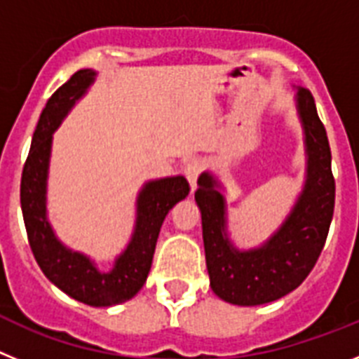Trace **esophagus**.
Returning a JSON list of instances; mask_svg holds the SVG:
<instances>
[{"label":"esophagus","instance_id":"esophagus-1","mask_svg":"<svg viewBox=\"0 0 359 359\" xmlns=\"http://www.w3.org/2000/svg\"><path fill=\"white\" fill-rule=\"evenodd\" d=\"M203 169H205V163H203V160H199V158H190V160L185 163V167H183L185 176L187 180H189L192 190L196 189V183H198V177L199 174L203 172Z\"/></svg>","mask_w":359,"mask_h":359}]
</instances>
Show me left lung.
<instances>
[{
	"label": "left lung",
	"mask_w": 359,
	"mask_h": 359,
	"mask_svg": "<svg viewBox=\"0 0 359 359\" xmlns=\"http://www.w3.org/2000/svg\"><path fill=\"white\" fill-rule=\"evenodd\" d=\"M307 147V180L302 194L275 236L261 248L239 252L228 241L224 198L210 174L198 180L203 243L212 291L236 306H261L297 290L315 268L334 212V176L327 133L307 88L297 93Z\"/></svg>",
	"instance_id": "obj_1"
}]
</instances>
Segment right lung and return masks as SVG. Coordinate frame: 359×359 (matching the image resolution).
<instances>
[{
	"label": "right lung",
	"mask_w": 359,
	"mask_h": 359,
	"mask_svg": "<svg viewBox=\"0 0 359 359\" xmlns=\"http://www.w3.org/2000/svg\"><path fill=\"white\" fill-rule=\"evenodd\" d=\"M93 79L95 72L79 69L48 98L23 167L21 210L32 253L46 278L79 302L107 307L126 302L142 290L151 271L165 215L177 201L189 196L190 185L183 176H176L149 182L142 189L133 239L109 273H100L88 257L72 252L57 241L46 219V176L52 133Z\"/></svg>",
	"instance_id": "right-lung-1"
}]
</instances>
